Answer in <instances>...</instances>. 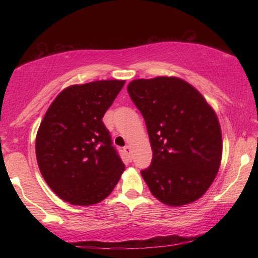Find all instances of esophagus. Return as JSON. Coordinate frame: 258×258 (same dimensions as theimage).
I'll return each mask as SVG.
<instances>
[{
	"label": "esophagus",
	"instance_id": "obj_1",
	"mask_svg": "<svg viewBox=\"0 0 258 258\" xmlns=\"http://www.w3.org/2000/svg\"><path fill=\"white\" fill-rule=\"evenodd\" d=\"M123 151L126 154V156L128 157V158H131V148L128 146H126L123 148Z\"/></svg>",
	"mask_w": 258,
	"mask_h": 258
}]
</instances>
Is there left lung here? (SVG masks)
Listing matches in <instances>:
<instances>
[{
	"instance_id": "8db88e82",
	"label": "left lung",
	"mask_w": 258,
	"mask_h": 258,
	"mask_svg": "<svg viewBox=\"0 0 258 258\" xmlns=\"http://www.w3.org/2000/svg\"><path fill=\"white\" fill-rule=\"evenodd\" d=\"M127 92L145 118L154 152L151 165L141 171L151 194L173 207L196 202L221 165L222 133L215 111L177 77L135 80Z\"/></svg>"
}]
</instances>
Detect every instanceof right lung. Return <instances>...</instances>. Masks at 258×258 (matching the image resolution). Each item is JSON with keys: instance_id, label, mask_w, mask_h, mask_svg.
Instances as JSON below:
<instances>
[{"instance_id": "obj_1", "label": "right lung", "mask_w": 258, "mask_h": 258, "mask_svg": "<svg viewBox=\"0 0 258 258\" xmlns=\"http://www.w3.org/2000/svg\"><path fill=\"white\" fill-rule=\"evenodd\" d=\"M125 81L72 85L45 112L36 135L37 164L52 191L78 206L102 202L118 183L125 165L102 117Z\"/></svg>"}]
</instances>
